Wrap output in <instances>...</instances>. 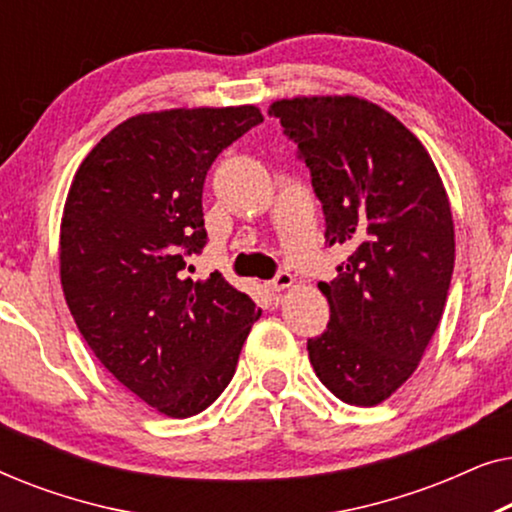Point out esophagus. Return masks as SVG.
Here are the masks:
<instances>
[{
    "instance_id": "34e87169",
    "label": "esophagus",
    "mask_w": 512,
    "mask_h": 512,
    "mask_svg": "<svg viewBox=\"0 0 512 512\" xmlns=\"http://www.w3.org/2000/svg\"><path fill=\"white\" fill-rule=\"evenodd\" d=\"M291 284H293V275H291V272H286V270H279L277 275H275V279H272V282H268L270 291H284V289H289Z\"/></svg>"
}]
</instances>
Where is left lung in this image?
<instances>
[{
  "label": "left lung",
  "mask_w": 512,
  "mask_h": 512,
  "mask_svg": "<svg viewBox=\"0 0 512 512\" xmlns=\"http://www.w3.org/2000/svg\"><path fill=\"white\" fill-rule=\"evenodd\" d=\"M310 167L326 244L349 251L310 363L335 396L377 405L415 373L443 317L454 223L436 165L389 111L359 97H293L270 107Z\"/></svg>",
  "instance_id": "8db88e82"
}]
</instances>
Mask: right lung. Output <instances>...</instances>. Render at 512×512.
Masks as SVG:
<instances>
[{"mask_svg": "<svg viewBox=\"0 0 512 512\" xmlns=\"http://www.w3.org/2000/svg\"><path fill=\"white\" fill-rule=\"evenodd\" d=\"M258 123L256 107L132 116L100 139L69 188L60 228L69 312L102 366L167 417L198 415L221 396L261 317L219 272L186 275L188 256L207 244L209 167Z\"/></svg>", "mask_w": 512, "mask_h": 512, "instance_id": "add662e5", "label": "right lung"}]
</instances>
